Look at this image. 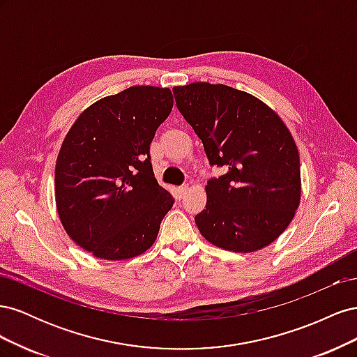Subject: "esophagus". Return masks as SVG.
Returning a JSON list of instances; mask_svg holds the SVG:
<instances>
[{
  "label": "esophagus",
  "mask_w": 357,
  "mask_h": 357,
  "mask_svg": "<svg viewBox=\"0 0 357 357\" xmlns=\"http://www.w3.org/2000/svg\"><path fill=\"white\" fill-rule=\"evenodd\" d=\"M188 189H189V186H188V185H183V186H178V188H177V193L180 195V198H183V197L186 195Z\"/></svg>",
  "instance_id": "34e87169"
}]
</instances>
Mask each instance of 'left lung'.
I'll list each match as a JSON object with an SVG mask.
<instances>
[{
    "mask_svg": "<svg viewBox=\"0 0 357 357\" xmlns=\"http://www.w3.org/2000/svg\"><path fill=\"white\" fill-rule=\"evenodd\" d=\"M178 112L225 174L205 186L195 223L205 240L250 253L275 241L301 199L299 153L287 126L253 95L226 84L176 86Z\"/></svg>",
    "mask_w": 357,
    "mask_h": 357,
    "instance_id": "1",
    "label": "left lung"
}]
</instances>
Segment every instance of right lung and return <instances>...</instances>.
Listing matches in <instances>:
<instances>
[{
  "instance_id": "obj_1",
  "label": "right lung",
  "mask_w": 357,
  "mask_h": 357,
  "mask_svg": "<svg viewBox=\"0 0 357 357\" xmlns=\"http://www.w3.org/2000/svg\"><path fill=\"white\" fill-rule=\"evenodd\" d=\"M168 88L131 86L88 107L61 146L56 208L71 240L122 261L155 243L174 198L159 186L150 143L172 110Z\"/></svg>"
}]
</instances>
